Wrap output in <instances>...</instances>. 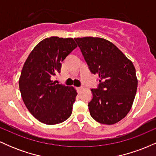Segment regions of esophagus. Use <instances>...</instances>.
<instances>
[{
	"mask_svg": "<svg viewBox=\"0 0 156 156\" xmlns=\"http://www.w3.org/2000/svg\"><path fill=\"white\" fill-rule=\"evenodd\" d=\"M76 89H77V91H78V93L79 94V93H80V92L83 90V88H82V87H77Z\"/></svg>",
	"mask_w": 156,
	"mask_h": 156,
	"instance_id": "esophagus-1",
	"label": "esophagus"
}]
</instances>
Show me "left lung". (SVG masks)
I'll return each mask as SVG.
<instances>
[{
	"instance_id": "1",
	"label": "left lung",
	"mask_w": 156,
	"mask_h": 156,
	"mask_svg": "<svg viewBox=\"0 0 156 156\" xmlns=\"http://www.w3.org/2000/svg\"><path fill=\"white\" fill-rule=\"evenodd\" d=\"M91 72L99 76V87L92 89L89 103L90 115L102 124L114 125L130 112L138 80L133 63L107 39L75 38Z\"/></svg>"
}]
</instances>
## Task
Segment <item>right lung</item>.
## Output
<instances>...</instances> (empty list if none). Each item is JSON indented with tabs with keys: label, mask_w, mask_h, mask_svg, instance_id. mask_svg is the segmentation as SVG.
Instances as JSON below:
<instances>
[{
	"label": "right lung",
	"mask_w": 156,
	"mask_h": 156,
	"mask_svg": "<svg viewBox=\"0 0 156 156\" xmlns=\"http://www.w3.org/2000/svg\"><path fill=\"white\" fill-rule=\"evenodd\" d=\"M77 47L73 38L51 37L32 50L25 62L19 87L26 108L46 125L63 122L70 117L77 91L52 80L61 72L62 62Z\"/></svg>",
	"instance_id": "right-lung-1"
}]
</instances>
